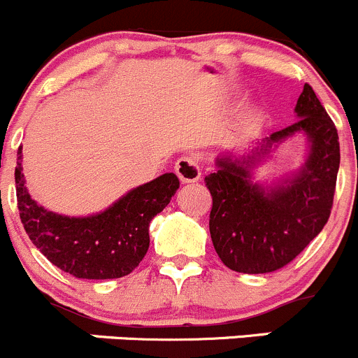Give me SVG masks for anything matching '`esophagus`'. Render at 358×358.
I'll return each instance as SVG.
<instances>
[{
	"instance_id": "1",
	"label": "esophagus",
	"mask_w": 358,
	"mask_h": 358,
	"mask_svg": "<svg viewBox=\"0 0 358 358\" xmlns=\"http://www.w3.org/2000/svg\"><path fill=\"white\" fill-rule=\"evenodd\" d=\"M176 174H178L180 182H194V180L200 179L201 169L198 158L193 155L180 157L176 164Z\"/></svg>"
}]
</instances>
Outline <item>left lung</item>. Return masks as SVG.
<instances>
[{
    "mask_svg": "<svg viewBox=\"0 0 358 358\" xmlns=\"http://www.w3.org/2000/svg\"><path fill=\"white\" fill-rule=\"evenodd\" d=\"M294 113L299 120L292 125L261 141L249 157H219L215 172L205 178L212 194V243L222 263L238 273L284 268L331 215L339 169L338 130L308 83ZM296 133H304L310 146L303 167L275 187L254 183L250 171Z\"/></svg>",
    "mask_w": 358,
    "mask_h": 358,
    "instance_id": "8db88e82",
    "label": "left lung"
}]
</instances>
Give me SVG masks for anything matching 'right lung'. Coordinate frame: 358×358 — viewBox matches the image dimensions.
I'll use <instances>...</instances> for the list:
<instances>
[{
  "label": "right lung",
  "instance_id": "1",
  "mask_svg": "<svg viewBox=\"0 0 358 358\" xmlns=\"http://www.w3.org/2000/svg\"><path fill=\"white\" fill-rule=\"evenodd\" d=\"M22 148L17 153L15 187L20 221L40 252L66 273L88 280L132 273L150 247V222L179 187L169 172L134 187L99 214L69 217L38 205L24 186Z\"/></svg>",
  "mask_w": 358,
  "mask_h": 358
}]
</instances>
